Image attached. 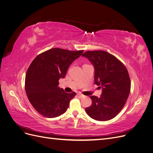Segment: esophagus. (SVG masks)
<instances>
[{"label": "esophagus", "mask_w": 153, "mask_h": 153, "mask_svg": "<svg viewBox=\"0 0 153 153\" xmlns=\"http://www.w3.org/2000/svg\"><path fill=\"white\" fill-rule=\"evenodd\" d=\"M77 95H78V97L79 98H83V97H84V95H82V94H78Z\"/></svg>", "instance_id": "obj_1"}]
</instances>
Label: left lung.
Listing matches in <instances>:
<instances>
[{"instance_id":"left-lung-1","label":"left lung","mask_w":153,"mask_h":153,"mask_svg":"<svg viewBox=\"0 0 153 153\" xmlns=\"http://www.w3.org/2000/svg\"><path fill=\"white\" fill-rule=\"evenodd\" d=\"M94 67L95 84L102 88L100 98L91 96V106L87 114L97 120L115 117L124 107L131 90L127 70L117 58L104 51H89L82 54Z\"/></svg>"}]
</instances>
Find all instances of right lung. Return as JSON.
<instances>
[{"instance_id":"right-lung-1","label":"right lung","mask_w":153,"mask_h":153,"mask_svg":"<svg viewBox=\"0 0 153 153\" xmlns=\"http://www.w3.org/2000/svg\"><path fill=\"white\" fill-rule=\"evenodd\" d=\"M83 52L55 48L39 54L33 61L26 75L25 90L38 113L54 118L66 111L76 93L65 92L58 87V81L65 77L70 65Z\"/></svg>"}]
</instances>
